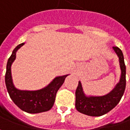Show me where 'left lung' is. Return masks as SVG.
I'll list each match as a JSON object with an SVG mask.
<instances>
[{
	"label": "left lung",
	"instance_id": "8db88e82",
	"mask_svg": "<svg viewBox=\"0 0 130 130\" xmlns=\"http://www.w3.org/2000/svg\"><path fill=\"white\" fill-rule=\"evenodd\" d=\"M112 48L119 58L121 70L120 82L110 93L101 96H87L83 91V88L79 82L75 91V107L79 112L89 116H101L114 108L121 99L126 87V67L122 51L117 46Z\"/></svg>",
	"mask_w": 130,
	"mask_h": 130
}]
</instances>
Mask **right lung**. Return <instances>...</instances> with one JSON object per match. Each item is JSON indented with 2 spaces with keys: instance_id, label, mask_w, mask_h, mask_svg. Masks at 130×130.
<instances>
[{
  "instance_id": "1",
  "label": "right lung",
  "mask_w": 130,
  "mask_h": 130,
  "mask_svg": "<svg viewBox=\"0 0 130 130\" xmlns=\"http://www.w3.org/2000/svg\"><path fill=\"white\" fill-rule=\"evenodd\" d=\"M24 44V43H22L18 45L8 59L5 77L6 88L12 101L22 110L28 113L46 112L51 109L55 102L57 91L64 83L68 74L56 77L47 87L39 90H20L15 88L12 79L11 65L16 58V52Z\"/></svg>"
}]
</instances>
